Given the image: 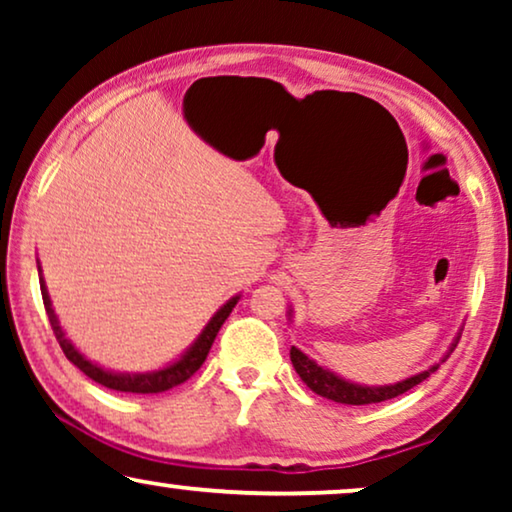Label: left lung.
<instances>
[{
	"instance_id": "1",
	"label": "left lung",
	"mask_w": 512,
	"mask_h": 512,
	"mask_svg": "<svg viewBox=\"0 0 512 512\" xmlns=\"http://www.w3.org/2000/svg\"><path fill=\"white\" fill-rule=\"evenodd\" d=\"M291 363L293 368H296V373L300 375V380H303L314 394L345 405H370L389 401V398H396L405 394V391H410L412 387H417V384L424 382L433 370H438V366H433L415 377H408V380L389 384V387H359V384L345 382L340 380L338 375L328 373V370L317 366L312 359H307V356L296 347H291Z\"/></svg>"
}]
</instances>
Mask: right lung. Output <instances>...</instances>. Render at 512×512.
I'll return each mask as SVG.
<instances>
[{"label":"right lung","mask_w":512,"mask_h":512,"mask_svg":"<svg viewBox=\"0 0 512 512\" xmlns=\"http://www.w3.org/2000/svg\"><path fill=\"white\" fill-rule=\"evenodd\" d=\"M39 284H41V298H44V307H46L48 321H51L55 340L60 342L62 352H65L67 359L72 361L83 375H88L93 382L102 384V387H107V389H114V391H125V394H163V391L172 389V387H179V384H184L188 377H193L195 370H198L202 363H205L209 349H212V345H214L216 333H219L223 321L228 319V314L233 312V307L237 303V298L228 300V303L214 314V319L209 321L205 331H202L198 342H195V345L188 349V352L181 356L177 363H172V366L158 370V373H146V375H116V373H109V370L97 368L95 363L86 361L79 352H76V349L72 347V342H69L65 338V333H62V328L58 324V317H55V312L51 307V298H48L44 279H41V277H39Z\"/></svg>","instance_id":"1"}]
</instances>
